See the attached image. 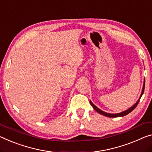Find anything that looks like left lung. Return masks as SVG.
Returning a JSON list of instances; mask_svg holds the SVG:
<instances>
[{"mask_svg":"<svg viewBox=\"0 0 152 152\" xmlns=\"http://www.w3.org/2000/svg\"><path fill=\"white\" fill-rule=\"evenodd\" d=\"M144 89H145V81H144V84H143V90H142V93H141V96H140L139 99L138 100V101H137V102H136V103H135V104H134V105H133L132 107H130V108H129L128 109H127L126 111H123V112H122V113H120L111 114V113H106V112H104V111H101V110H100V109L98 108L97 107H96V106L94 105V104H93L92 102H91V101H90V104L93 107V108H94V109L95 111H96L98 112V113H100V114H102V115H104V116L109 117V118H117V117H122V116H125V115H128V113H130V112L132 111L133 110H134V109L135 108H136L137 106V104H138V103L139 102V100H140V99H141V97L142 96V95H143V92H144Z\"/></svg>","mask_w":152,"mask_h":152,"instance_id":"obj_1","label":"left lung"}]
</instances>
